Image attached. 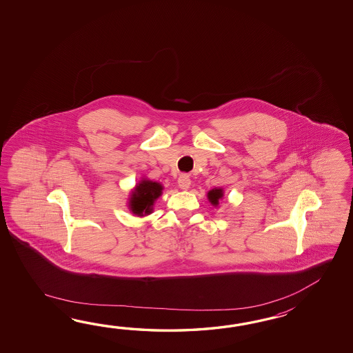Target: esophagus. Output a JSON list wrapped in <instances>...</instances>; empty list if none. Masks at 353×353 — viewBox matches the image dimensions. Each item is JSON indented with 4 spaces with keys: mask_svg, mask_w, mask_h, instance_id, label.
Instances as JSON below:
<instances>
[{
    "mask_svg": "<svg viewBox=\"0 0 353 353\" xmlns=\"http://www.w3.org/2000/svg\"><path fill=\"white\" fill-rule=\"evenodd\" d=\"M178 185L180 189L183 190H187L190 187V178L188 176L187 174H181L178 179Z\"/></svg>",
    "mask_w": 353,
    "mask_h": 353,
    "instance_id": "1",
    "label": "esophagus"
}]
</instances>
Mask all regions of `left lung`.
<instances>
[{"instance_id": "1", "label": "left lung", "mask_w": 353, "mask_h": 353, "mask_svg": "<svg viewBox=\"0 0 353 353\" xmlns=\"http://www.w3.org/2000/svg\"><path fill=\"white\" fill-rule=\"evenodd\" d=\"M208 201H210L214 207H217L219 201L223 198V189L222 188H214L208 192Z\"/></svg>"}]
</instances>
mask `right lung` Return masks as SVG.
Returning a JSON list of instances; mask_svg holds the SVG:
<instances>
[{"instance_id": "1", "label": "right lung", "mask_w": 353, "mask_h": 353, "mask_svg": "<svg viewBox=\"0 0 353 353\" xmlns=\"http://www.w3.org/2000/svg\"><path fill=\"white\" fill-rule=\"evenodd\" d=\"M161 193L163 185L160 183L149 179L141 180L131 192V198L128 202L130 210L139 217L150 214L154 202Z\"/></svg>"}]
</instances>
